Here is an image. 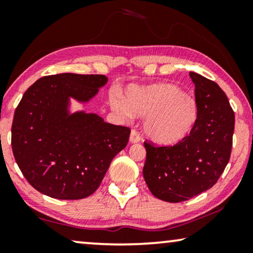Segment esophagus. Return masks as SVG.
<instances>
[{
	"label": "esophagus",
	"mask_w": 253,
	"mask_h": 253,
	"mask_svg": "<svg viewBox=\"0 0 253 253\" xmlns=\"http://www.w3.org/2000/svg\"><path fill=\"white\" fill-rule=\"evenodd\" d=\"M129 140H130V143H131V144L139 143V141H140V136H139V133H138L136 130H132V131H131V133H130V138H129Z\"/></svg>",
	"instance_id": "obj_1"
}]
</instances>
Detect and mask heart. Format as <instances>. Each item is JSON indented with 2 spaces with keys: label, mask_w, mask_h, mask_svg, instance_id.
I'll use <instances>...</instances> for the list:
<instances>
[{
  "label": "heart",
  "mask_w": 253,
  "mask_h": 253,
  "mask_svg": "<svg viewBox=\"0 0 253 253\" xmlns=\"http://www.w3.org/2000/svg\"><path fill=\"white\" fill-rule=\"evenodd\" d=\"M109 105L121 117L145 116V134L162 146H171L184 140L191 133L199 115L196 100L169 83L131 86L126 89V98L117 92L110 94Z\"/></svg>",
  "instance_id": "b5f03b06"
}]
</instances>
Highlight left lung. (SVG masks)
<instances>
[{
    "instance_id": "left-lung-1",
    "label": "left lung",
    "mask_w": 253,
    "mask_h": 253,
    "mask_svg": "<svg viewBox=\"0 0 253 253\" xmlns=\"http://www.w3.org/2000/svg\"><path fill=\"white\" fill-rule=\"evenodd\" d=\"M195 84L199 115L191 133L170 147L146 148L143 175L157 198L179 203L205 192L215 184L229 162L235 115L220 86L196 72Z\"/></svg>"
}]
</instances>
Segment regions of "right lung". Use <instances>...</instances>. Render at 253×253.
Here are the masks:
<instances>
[{"label":"right lung","mask_w":253,"mask_h":253,"mask_svg":"<svg viewBox=\"0 0 253 253\" xmlns=\"http://www.w3.org/2000/svg\"><path fill=\"white\" fill-rule=\"evenodd\" d=\"M107 82L102 75L68 72L38 79L24 93L13 116L11 146L24 177L39 192L67 200L91 196L126 146L129 127L71 110V100L86 105Z\"/></svg>","instance_id":"obj_1"}]
</instances>
